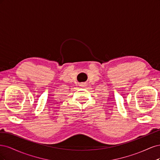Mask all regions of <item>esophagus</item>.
<instances>
[{"label":"esophagus","instance_id":"1","mask_svg":"<svg viewBox=\"0 0 160 160\" xmlns=\"http://www.w3.org/2000/svg\"><path fill=\"white\" fill-rule=\"evenodd\" d=\"M79 85L81 86V87H83V88H84V87L86 86V83H81L79 84Z\"/></svg>","mask_w":160,"mask_h":160}]
</instances>
